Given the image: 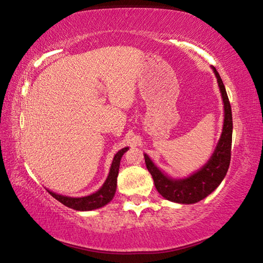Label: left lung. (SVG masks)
Masks as SVG:
<instances>
[{
  "mask_svg": "<svg viewBox=\"0 0 263 263\" xmlns=\"http://www.w3.org/2000/svg\"><path fill=\"white\" fill-rule=\"evenodd\" d=\"M212 69L218 80L219 89L222 96L224 120L222 133L214 153L205 165L184 179H172L164 174L155 164L153 163L147 154L145 155L146 166L152 174L154 183L157 192L164 198L180 204H194L204 199L218 188L227 174L231 157V139H233V115L231 107L227 96V91L223 85L219 73L212 66Z\"/></svg>",
  "mask_w": 263,
  "mask_h": 263,
  "instance_id": "1",
  "label": "left lung"
}]
</instances>
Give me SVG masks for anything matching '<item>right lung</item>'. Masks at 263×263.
I'll return each instance as SVG.
<instances>
[{
    "label": "right lung",
    "mask_w": 263,
    "mask_h": 263,
    "mask_svg": "<svg viewBox=\"0 0 263 263\" xmlns=\"http://www.w3.org/2000/svg\"><path fill=\"white\" fill-rule=\"evenodd\" d=\"M127 147L118 151L116 155L112 159L110 171L108 177L106 179L105 183L102 184V187L98 190V192L89 195V196L84 197H68V196H63V195L55 194L50 192V195L54 197L57 200H59L60 203H63L65 206L70 208L76 211H91L105 206L112 199L116 192V186H117V176H118V170H120V163L121 158L124 155V153L127 151Z\"/></svg>",
    "instance_id": "1"
}]
</instances>
